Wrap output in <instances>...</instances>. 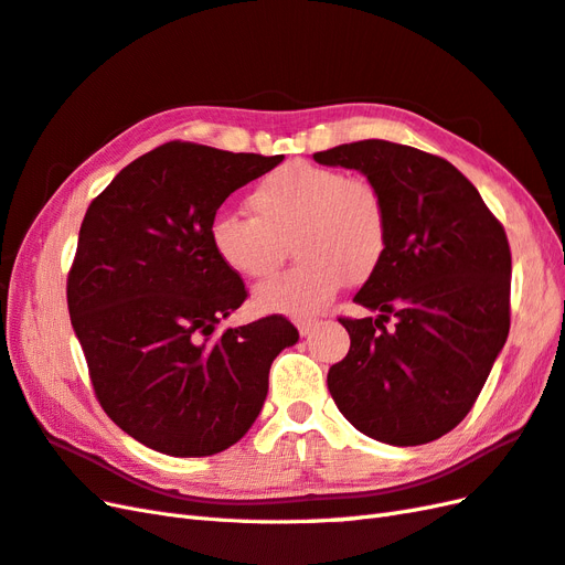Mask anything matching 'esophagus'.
<instances>
[{
	"label": "esophagus",
	"instance_id": "obj_1",
	"mask_svg": "<svg viewBox=\"0 0 565 565\" xmlns=\"http://www.w3.org/2000/svg\"><path fill=\"white\" fill-rule=\"evenodd\" d=\"M296 327H298L300 335H310L319 327V321L317 319H298Z\"/></svg>",
	"mask_w": 565,
	"mask_h": 565
}]
</instances>
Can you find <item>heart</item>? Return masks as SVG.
Here are the masks:
<instances>
[{
    "instance_id": "1",
    "label": "heart",
    "mask_w": 565,
    "mask_h": 565,
    "mask_svg": "<svg viewBox=\"0 0 565 565\" xmlns=\"http://www.w3.org/2000/svg\"><path fill=\"white\" fill-rule=\"evenodd\" d=\"M253 217L220 213L207 227L217 260L246 279L277 271L291 244L298 263L255 288L263 312H319L350 284L366 281L388 246V211L376 184L333 168L286 163L248 196Z\"/></svg>"
}]
</instances>
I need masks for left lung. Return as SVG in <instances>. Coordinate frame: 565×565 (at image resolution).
Returning <instances> with one entry per match:
<instances>
[{
  "instance_id": "left-lung-1",
  "label": "left lung",
  "mask_w": 565,
  "mask_h": 565,
  "mask_svg": "<svg viewBox=\"0 0 565 565\" xmlns=\"http://www.w3.org/2000/svg\"><path fill=\"white\" fill-rule=\"evenodd\" d=\"M362 172L388 211V246L341 319L350 333L329 391L348 422L379 443L426 445L471 412L509 335L511 250L478 189L447 160L364 139L312 156ZM394 317V327L384 321Z\"/></svg>"
}]
</instances>
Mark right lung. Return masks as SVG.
Instances as JSON below:
<instances>
[{
    "instance_id": "obj_1",
    "label": "right lung",
    "mask_w": 565,
    "mask_h": 565,
    "mask_svg": "<svg viewBox=\"0 0 565 565\" xmlns=\"http://www.w3.org/2000/svg\"><path fill=\"white\" fill-rule=\"evenodd\" d=\"M284 156L170 141L122 168L87 207L68 312L94 393L127 435L170 457H211L260 414L284 317L217 331L246 300L207 227L224 199Z\"/></svg>"
}]
</instances>
